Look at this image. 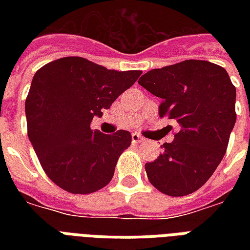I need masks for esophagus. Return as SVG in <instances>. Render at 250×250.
<instances>
[{
    "label": "esophagus",
    "mask_w": 250,
    "mask_h": 250,
    "mask_svg": "<svg viewBox=\"0 0 250 250\" xmlns=\"http://www.w3.org/2000/svg\"><path fill=\"white\" fill-rule=\"evenodd\" d=\"M144 141V137H141L139 133H132V143L133 144H140Z\"/></svg>",
    "instance_id": "1"
}]
</instances>
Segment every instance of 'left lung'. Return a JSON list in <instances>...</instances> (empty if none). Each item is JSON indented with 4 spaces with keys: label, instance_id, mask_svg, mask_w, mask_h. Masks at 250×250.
Wrapping results in <instances>:
<instances>
[{
    "label": "left lung",
    "instance_id": "1",
    "mask_svg": "<svg viewBox=\"0 0 250 250\" xmlns=\"http://www.w3.org/2000/svg\"><path fill=\"white\" fill-rule=\"evenodd\" d=\"M139 84L162 98L160 117L179 123L172 143L145 164L149 182L172 197L196 192L221 164L236 122V88L225 68L187 60L141 76Z\"/></svg>",
    "mask_w": 250,
    "mask_h": 250
}]
</instances>
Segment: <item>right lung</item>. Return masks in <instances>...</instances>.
<instances>
[{
  "label": "right lung",
  "mask_w": 250,
  "mask_h": 250,
  "mask_svg": "<svg viewBox=\"0 0 250 250\" xmlns=\"http://www.w3.org/2000/svg\"><path fill=\"white\" fill-rule=\"evenodd\" d=\"M140 75L139 70H107L82 57H64L37 70L25 98L27 132L54 184L75 194L109 184L132 136L123 129L111 135L93 131L90 122Z\"/></svg>",
  "instance_id": "1"
}]
</instances>
